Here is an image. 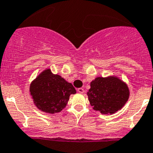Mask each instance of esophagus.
I'll return each instance as SVG.
<instances>
[{
    "instance_id": "obj_1",
    "label": "esophagus",
    "mask_w": 153,
    "mask_h": 153,
    "mask_svg": "<svg viewBox=\"0 0 153 153\" xmlns=\"http://www.w3.org/2000/svg\"><path fill=\"white\" fill-rule=\"evenodd\" d=\"M78 92L79 93H81V94H82V93H84V90L83 88H78Z\"/></svg>"
}]
</instances>
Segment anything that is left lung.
I'll return each mask as SVG.
<instances>
[{"label":"left lung","mask_w":153,"mask_h":153,"mask_svg":"<svg viewBox=\"0 0 153 153\" xmlns=\"http://www.w3.org/2000/svg\"><path fill=\"white\" fill-rule=\"evenodd\" d=\"M93 109L102 114H113L122 109L129 98L126 83L115 75L97 77L87 93Z\"/></svg>","instance_id":"left-lung-1"}]
</instances>
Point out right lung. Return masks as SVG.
<instances>
[{
  "instance_id": "1",
  "label": "right lung",
  "mask_w": 153,
  "mask_h": 153,
  "mask_svg": "<svg viewBox=\"0 0 153 153\" xmlns=\"http://www.w3.org/2000/svg\"><path fill=\"white\" fill-rule=\"evenodd\" d=\"M76 90L60 75L46 69L30 83V95L39 111L48 114L59 113L66 108L69 96Z\"/></svg>"
}]
</instances>
